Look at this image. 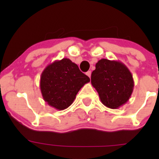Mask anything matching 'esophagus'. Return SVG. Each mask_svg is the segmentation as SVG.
I'll return each mask as SVG.
<instances>
[{
    "label": "esophagus",
    "instance_id": "34e87169",
    "mask_svg": "<svg viewBox=\"0 0 159 159\" xmlns=\"http://www.w3.org/2000/svg\"><path fill=\"white\" fill-rule=\"evenodd\" d=\"M87 76H88L89 78L91 77V71H88V72H87V73H86Z\"/></svg>",
    "mask_w": 159,
    "mask_h": 159
}]
</instances>
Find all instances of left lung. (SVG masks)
Segmentation results:
<instances>
[{"instance_id": "1", "label": "left lung", "mask_w": 159, "mask_h": 159, "mask_svg": "<svg viewBox=\"0 0 159 159\" xmlns=\"http://www.w3.org/2000/svg\"><path fill=\"white\" fill-rule=\"evenodd\" d=\"M91 84L102 103L117 109L129 101L134 89V80L128 67L122 62L99 60L91 75Z\"/></svg>"}]
</instances>
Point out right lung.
I'll use <instances>...</instances> for the list:
<instances>
[{
    "mask_svg": "<svg viewBox=\"0 0 159 159\" xmlns=\"http://www.w3.org/2000/svg\"><path fill=\"white\" fill-rule=\"evenodd\" d=\"M90 78L68 58L47 66L40 76V90L45 102L57 110H64L73 103L78 91Z\"/></svg>",
    "mask_w": 159,
    "mask_h": 159,
    "instance_id": "add662e5",
    "label": "right lung"
}]
</instances>
